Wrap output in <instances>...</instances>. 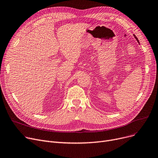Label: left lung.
Listing matches in <instances>:
<instances>
[{"instance_id": "left-lung-1", "label": "left lung", "mask_w": 158, "mask_h": 158, "mask_svg": "<svg viewBox=\"0 0 158 158\" xmlns=\"http://www.w3.org/2000/svg\"><path fill=\"white\" fill-rule=\"evenodd\" d=\"M133 36H134V37L135 38V39L136 40V41H137V42H138V43H139V39H138V38H137V37H136V36H135V35H133Z\"/></svg>"}]
</instances>
